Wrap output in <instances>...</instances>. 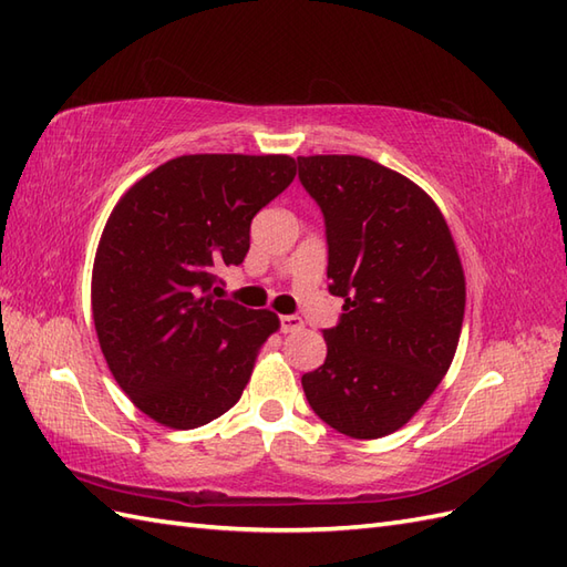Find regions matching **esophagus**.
<instances>
[{"label": "esophagus", "instance_id": "esophagus-1", "mask_svg": "<svg viewBox=\"0 0 567 567\" xmlns=\"http://www.w3.org/2000/svg\"><path fill=\"white\" fill-rule=\"evenodd\" d=\"M303 328V321L299 316H280V330L282 332H297Z\"/></svg>", "mask_w": 567, "mask_h": 567}]
</instances>
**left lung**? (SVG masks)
<instances>
[{"label": "left lung", "mask_w": 567, "mask_h": 567, "mask_svg": "<svg viewBox=\"0 0 567 567\" xmlns=\"http://www.w3.org/2000/svg\"><path fill=\"white\" fill-rule=\"evenodd\" d=\"M326 223V361L301 375L323 422L350 439L408 424L443 381L464 316V272L439 206L402 174L359 155L297 157Z\"/></svg>", "instance_id": "8db88e82"}]
</instances>
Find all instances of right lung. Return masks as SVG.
Wrapping results in <instances>:
<instances>
[{"label":"right lung","mask_w":567,"mask_h":567,"mask_svg":"<svg viewBox=\"0 0 567 567\" xmlns=\"http://www.w3.org/2000/svg\"><path fill=\"white\" fill-rule=\"evenodd\" d=\"M297 174L289 155H182L114 206L93 266L100 350L141 412L172 429L241 398L278 316L223 299L217 272L249 251L254 215Z\"/></svg>","instance_id":"right-lung-1"}]
</instances>
